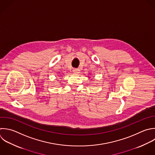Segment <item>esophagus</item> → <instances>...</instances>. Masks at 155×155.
I'll return each mask as SVG.
<instances>
[{
	"label": "esophagus",
	"mask_w": 155,
	"mask_h": 155,
	"mask_svg": "<svg viewBox=\"0 0 155 155\" xmlns=\"http://www.w3.org/2000/svg\"><path fill=\"white\" fill-rule=\"evenodd\" d=\"M79 71H80V70L79 68H74L73 70V72L74 73H79Z\"/></svg>",
	"instance_id": "obj_1"
}]
</instances>
